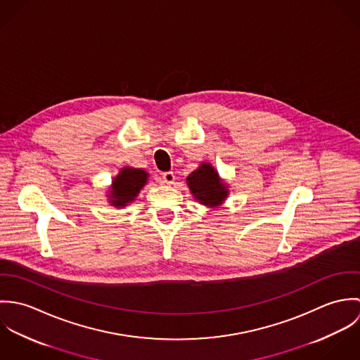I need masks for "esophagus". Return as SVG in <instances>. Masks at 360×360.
<instances>
[{
  "label": "esophagus",
  "mask_w": 360,
  "mask_h": 360,
  "mask_svg": "<svg viewBox=\"0 0 360 360\" xmlns=\"http://www.w3.org/2000/svg\"><path fill=\"white\" fill-rule=\"evenodd\" d=\"M174 179H176V176H174L173 172H166V173L162 174V181H163L165 184H173V183H174Z\"/></svg>",
  "instance_id": "obj_1"
}]
</instances>
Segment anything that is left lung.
I'll return each mask as SVG.
<instances>
[{
	"label": "left lung",
	"mask_w": 360,
	"mask_h": 360,
	"mask_svg": "<svg viewBox=\"0 0 360 360\" xmlns=\"http://www.w3.org/2000/svg\"><path fill=\"white\" fill-rule=\"evenodd\" d=\"M187 184L194 198L202 205H221L229 195L227 184L219 177L214 167L206 162L187 177Z\"/></svg>",
	"instance_id": "obj_1"
}]
</instances>
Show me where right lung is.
Here are the masks:
<instances>
[{
    "label": "right lung",
    "mask_w": 360,
    "mask_h": 360,
    "mask_svg": "<svg viewBox=\"0 0 360 360\" xmlns=\"http://www.w3.org/2000/svg\"><path fill=\"white\" fill-rule=\"evenodd\" d=\"M148 180V173L143 169L124 167L119 172V174L113 179L109 202L116 207H123L127 204H131L140 190L146 186Z\"/></svg>",
    "instance_id": "obj_1"
}]
</instances>
